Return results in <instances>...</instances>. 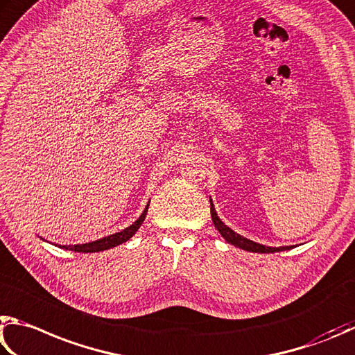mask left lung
Masks as SVG:
<instances>
[{
  "instance_id": "8db88e82",
  "label": "left lung",
  "mask_w": 355,
  "mask_h": 355,
  "mask_svg": "<svg viewBox=\"0 0 355 355\" xmlns=\"http://www.w3.org/2000/svg\"><path fill=\"white\" fill-rule=\"evenodd\" d=\"M210 214H212V220H214V225L215 227L218 229V232L223 235V237L226 239V241L229 243L241 248V250L245 251H251V252H260V254H265V252H279V251H285V250H290L291 246H282V248H271V246H263V245H259L256 241L252 240H248L245 237H241V235L235 234L231 227H227L225 223H223L218 215L215 212V207L212 201H210Z\"/></svg>"
}]
</instances>
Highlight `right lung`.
Returning <instances> with one entry per match:
<instances>
[{"label": "right lung", "instance_id": "right-lung-1", "mask_svg": "<svg viewBox=\"0 0 355 355\" xmlns=\"http://www.w3.org/2000/svg\"><path fill=\"white\" fill-rule=\"evenodd\" d=\"M146 212H148V207L143 210L140 218L137 220L134 225H130L129 227H126L121 232L109 235V237H104L101 240L90 241V243H85V245H74V246L70 245V246H62V248H65V250H68V251H74V252H99V251L110 250V248L121 245V243H124V241H128L130 237H132V235L137 232V229L141 226L143 220H145Z\"/></svg>", "mask_w": 355, "mask_h": 355}]
</instances>
